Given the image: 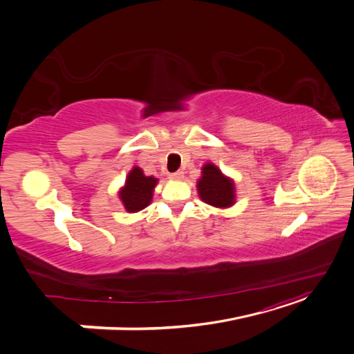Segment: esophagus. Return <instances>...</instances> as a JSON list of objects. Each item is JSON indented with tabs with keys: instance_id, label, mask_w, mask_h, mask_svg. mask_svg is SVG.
<instances>
[{
	"instance_id": "1",
	"label": "esophagus",
	"mask_w": 354,
	"mask_h": 354,
	"mask_svg": "<svg viewBox=\"0 0 354 354\" xmlns=\"http://www.w3.org/2000/svg\"><path fill=\"white\" fill-rule=\"evenodd\" d=\"M181 178H183V173H181V171H177V173L169 174V180H181Z\"/></svg>"
}]
</instances>
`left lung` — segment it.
I'll return each mask as SVG.
<instances>
[{
    "label": "left lung",
    "mask_w": 354,
    "mask_h": 354,
    "mask_svg": "<svg viewBox=\"0 0 354 354\" xmlns=\"http://www.w3.org/2000/svg\"><path fill=\"white\" fill-rule=\"evenodd\" d=\"M198 192L203 202L217 208H226L234 202L233 181L221 174V171L212 164L202 168V177L198 181Z\"/></svg>",
    "instance_id": "1"
}]
</instances>
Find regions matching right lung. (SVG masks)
I'll return each instance as SVG.
<instances>
[{"instance_id": "add662e5", "label": "right lung", "mask_w": 354, "mask_h": 354, "mask_svg": "<svg viewBox=\"0 0 354 354\" xmlns=\"http://www.w3.org/2000/svg\"><path fill=\"white\" fill-rule=\"evenodd\" d=\"M156 178L147 177L143 171L134 167L125 181V187L120 192V198L127 211L136 212L146 208L152 201L153 187L156 186Z\"/></svg>"}]
</instances>
